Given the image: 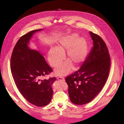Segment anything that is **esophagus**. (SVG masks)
<instances>
[{"mask_svg":"<svg viewBox=\"0 0 124 124\" xmlns=\"http://www.w3.org/2000/svg\"><path fill=\"white\" fill-rule=\"evenodd\" d=\"M57 79L60 80H62V81H64V78H62V77H58L57 78Z\"/></svg>","mask_w":124,"mask_h":124,"instance_id":"1","label":"esophagus"}]
</instances>
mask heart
I'll list each match as a JSON object with an SVG mask.
<instances>
[{"mask_svg":"<svg viewBox=\"0 0 124 124\" xmlns=\"http://www.w3.org/2000/svg\"><path fill=\"white\" fill-rule=\"evenodd\" d=\"M78 37L76 33H72L62 37L56 48H51L48 52V60L53 67L60 65L64 59L66 52L68 60L55 70L58 76H64L71 72L73 65L79 67L85 60L88 50L86 40Z\"/></svg>","mask_w":124,"mask_h":124,"instance_id":"obj_1","label":"heart"}]
</instances>
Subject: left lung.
I'll list each match as a JSON object with an SVG mask.
<instances>
[{
	"label": "left lung",
	"instance_id": "obj_1",
	"mask_svg": "<svg viewBox=\"0 0 124 124\" xmlns=\"http://www.w3.org/2000/svg\"><path fill=\"white\" fill-rule=\"evenodd\" d=\"M93 46L80 69L66 78L70 101L77 105L90 102L107 81L110 58L104 42L99 35L89 32Z\"/></svg>",
	"mask_w": 124,
	"mask_h": 124
}]
</instances>
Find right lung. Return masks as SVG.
Listing matches in <instances>:
<instances>
[{"label": "right lung", "mask_w": 124, "mask_h": 124, "mask_svg": "<svg viewBox=\"0 0 124 124\" xmlns=\"http://www.w3.org/2000/svg\"><path fill=\"white\" fill-rule=\"evenodd\" d=\"M40 29L24 35L16 44L11 59V70L17 89L30 103L44 107L51 101L52 85L55 78L41 80V78L52 71L46 62L43 54L31 49L30 41L34 33Z\"/></svg>", "instance_id": "add662e5"}]
</instances>
